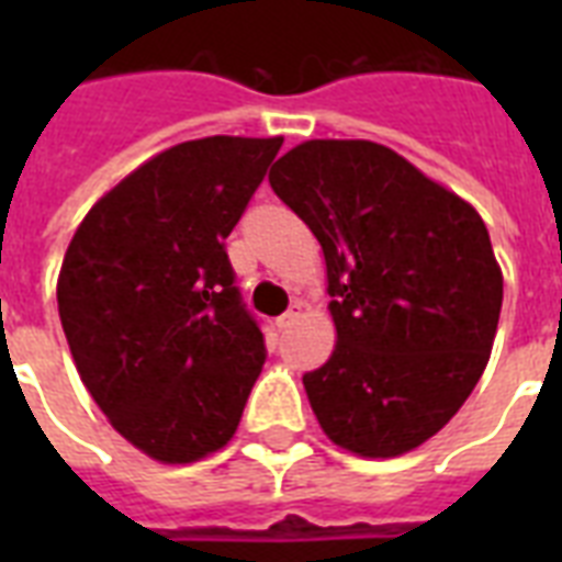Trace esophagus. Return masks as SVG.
Wrapping results in <instances>:
<instances>
[{
    "instance_id": "obj_1",
    "label": "esophagus",
    "mask_w": 562,
    "mask_h": 562,
    "mask_svg": "<svg viewBox=\"0 0 562 562\" xmlns=\"http://www.w3.org/2000/svg\"><path fill=\"white\" fill-rule=\"evenodd\" d=\"M297 315H300V306H294L291 312H285L282 317H277V326H280V329H289V326L297 321Z\"/></svg>"
}]
</instances>
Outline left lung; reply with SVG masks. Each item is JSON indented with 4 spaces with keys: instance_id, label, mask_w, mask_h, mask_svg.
<instances>
[{
    "instance_id": "left-lung-1",
    "label": "left lung",
    "mask_w": 562,
    "mask_h": 562,
    "mask_svg": "<svg viewBox=\"0 0 562 562\" xmlns=\"http://www.w3.org/2000/svg\"><path fill=\"white\" fill-rule=\"evenodd\" d=\"M271 189L321 241L335 350L303 375L317 423L361 458L435 437L487 368L502 268L472 203L370 139H308Z\"/></svg>"
}]
</instances>
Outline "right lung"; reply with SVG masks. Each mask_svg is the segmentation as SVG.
Here are the masks:
<instances>
[{
	"instance_id": "1",
	"label": "right lung",
	"mask_w": 562,
	"mask_h": 562,
	"mask_svg": "<svg viewBox=\"0 0 562 562\" xmlns=\"http://www.w3.org/2000/svg\"><path fill=\"white\" fill-rule=\"evenodd\" d=\"M280 145H175L101 194L66 247L57 312L75 368L110 426L154 461L224 449L262 373V333L224 238Z\"/></svg>"
}]
</instances>
